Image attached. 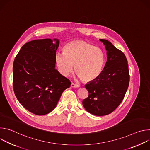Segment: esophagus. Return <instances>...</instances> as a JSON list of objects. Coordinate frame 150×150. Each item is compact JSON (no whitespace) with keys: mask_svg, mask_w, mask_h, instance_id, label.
Wrapping results in <instances>:
<instances>
[{"mask_svg":"<svg viewBox=\"0 0 150 150\" xmlns=\"http://www.w3.org/2000/svg\"><path fill=\"white\" fill-rule=\"evenodd\" d=\"M71 87H72V88H78V87H79V85H78V84H75V83H72L71 85Z\"/></svg>","mask_w":150,"mask_h":150,"instance_id":"34e87169","label":"esophagus"}]
</instances>
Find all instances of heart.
<instances>
[{
  "instance_id": "heart-1",
  "label": "heart",
  "mask_w": 150,
  "mask_h": 150,
  "mask_svg": "<svg viewBox=\"0 0 150 150\" xmlns=\"http://www.w3.org/2000/svg\"><path fill=\"white\" fill-rule=\"evenodd\" d=\"M62 53L56 55V63L59 72L68 76L74 69L81 79L85 82L96 79L105 65L103 50L84 41H71L63 47Z\"/></svg>"
}]
</instances>
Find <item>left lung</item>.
<instances>
[{
  "label": "left lung",
  "mask_w": 150,
  "mask_h": 150,
  "mask_svg": "<svg viewBox=\"0 0 150 150\" xmlns=\"http://www.w3.org/2000/svg\"><path fill=\"white\" fill-rule=\"evenodd\" d=\"M100 40L105 46L108 60L99 76L85 85L89 94L82 104L90 113L104 116L113 112L122 101L130 76L124 53L108 40Z\"/></svg>",
  "instance_id": "left-lung-1"
}]
</instances>
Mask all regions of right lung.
<instances>
[{"label": "right lung", "mask_w": 150, "mask_h": 150, "mask_svg": "<svg viewBox=\"0 0 150 150\" xmlns=\"http://www.w3.org/2000/svg\"><path fill=\"white\" fill-rule=\"evenodd\" d=\"M59 40H35L25 43L16 56L13 65V87L22 105L36 115L51 112L69 79L55 69Z\"/></svg>", "instance_id": "1"}]
</instances>
